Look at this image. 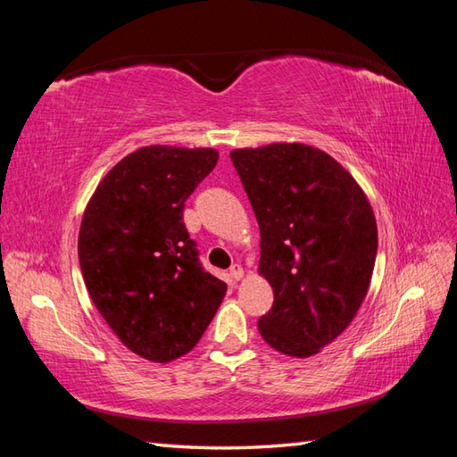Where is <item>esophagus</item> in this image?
Instances as JSON below:
<instances>
[{"label":"esophagus","instance_id":"esophagus-1","mask_svg":"<svg viewBox=\"0 0 457 457\" xmlns=\"http://www.w3.org/2000/svg\"><path fill=\"white\" fill-rule=\"evenodd\" d=\"M229 275H231V278H234V280H239L241 277H244V267H241L239 263L231 265L229 267Z\"/></svg>","mask_w":457,"mask_h":457}]
</instances>
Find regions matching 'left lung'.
Returning a JSON list of instances; mask_svg holds the SVG:
<instances>
[{"mask_svg":"<svg viewBox=\"0 0 457 457\" xmlns=\"http://www.w3.org/2000/svg\"><path fill=\"white\" fill-rule=\"evenodd\" d=\"M229 157L259 223V273L275 295L259 334L285 355H316L352 324L371 283V204L342 164L310 145L273 143Z\"/></svg>","mask_w":457,"mask_h":457,"instance_id":"left-lung-1","label":"left lung"}]
</instances>
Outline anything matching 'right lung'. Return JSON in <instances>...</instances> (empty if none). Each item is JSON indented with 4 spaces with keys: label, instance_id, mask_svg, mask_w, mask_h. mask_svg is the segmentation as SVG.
Listing matches in <instances>:
<instances>
[{
    "label": "right lung",
    "instance_id": "add662e5",
    "mask_svg": "<svg viewBox=\"0 0 457 457\" xmlns=\"http://www.w3.org/2000/svg\"><path fill=\"white\" fill-rule=\"evenodd\" d=\"M216 162L213 149H137L84 212L79 259L92 303L125 347L154 363L188 353L226 296L182 221L184 202Z\"/></svg>",
    "mask_w": 457,
    "mask_h": 457
}]
</instances>
